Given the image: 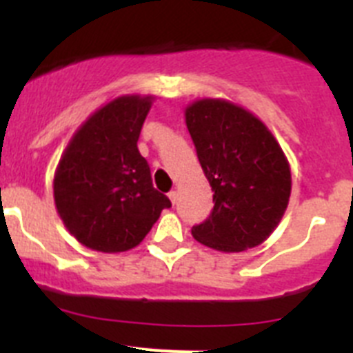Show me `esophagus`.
Returning <instances> with one entry per match:
<instances>
[{"label": "esophagus", "mask_w": 353, "mask_h": 353, "mask_svg": "<svg viewBox=\"0 0 353 353\" xmlns=\"http://www.w3.org/2000/svg\"><path fill=\"white\" fill-rule=\"evenodd\" d=\"M168 196H170V199H171V203H176V201H179V192H176V191H171L170 192V194H168Z\"/></svg>", "instance_id": "esophagus-1"}]
</instances>
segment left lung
I'll return each instance as SVG.
<instances>
[{"mask_svg":"<svg viewBox=\"0 0 353 353\" xmlns=\"http://www.w3.org/2000/svg\"><path fill=\"white\" fill-rule=\"evenodd\" d=\"M185 123L214 191L212 214L192 226V236L223 252L256 248L288 207L292 173L285 152L260 118L223 99L189 104Z\"/></svg>","mask_w":353,"mask_h":353,"instance_id":"8db88e82","label":"left lung"}]
</instances>
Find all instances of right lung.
Returning a JSON list of instances; mask_svg holds the SVG:
<instances>
[{"instance_id":"add662e5","label":"right lung","mask_w":353,"mask_h":353,"mask_svg":"<svg viewBox=\"0 0 353 353\" xmlns=\"http://www.w3.org/2000/svg\"><path fill=\"white\" fill-rule=\"evenodd\" d=\"M152 95H121L76 130L54 173V205L70 235L88 249L123 252L152 230L168 196L152 183L138 139Z\"/></svg>"}]
</instances>
